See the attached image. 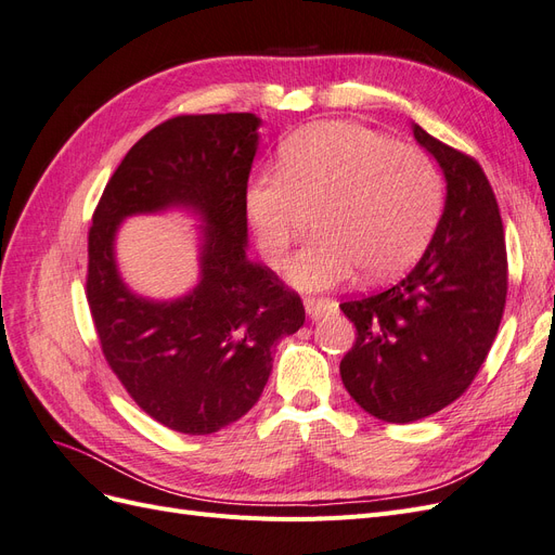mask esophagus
I'll list each match as a JSON object with an SVG mask.
<instances>
[{
  "mask_svg": "<svg viewBox=\"0 0 555 555\" xmlns=\"http://www.w3.org/2000/svg\"><path fill=\"white\" fill-rule=\"evenodd\" d=\"M331 310H333V300H328V298H314V296L306 298V312H308L310 319L324 317V314H328Z\"/></svg>",
  "mask_w": 555,
  "mask_h": 555,
  "instance_id": "1",
  "label": "esophagus"
}]
</instances>
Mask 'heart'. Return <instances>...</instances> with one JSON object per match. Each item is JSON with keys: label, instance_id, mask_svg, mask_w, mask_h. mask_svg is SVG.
<instances>
[{"label": "heart", "instance_id": "obj_1", "mask_svg": "<svg viewBox=\"0 0 555 555\" xmlns=\"http://www.w3.org/2000/svg\"><path fill=\"white\" fill-rule=\"evenodd\" d=\"M319 241L287 268L296 289H331L363 268L389 280L428 245L442 208V180L422 150L393 145L357 122H314L282 143L278 176L247 182L245 212L263 259L282 266L300 208H317Z\"/></svg>", "mask_w": 555, "mask_h": 555}]
</instances>
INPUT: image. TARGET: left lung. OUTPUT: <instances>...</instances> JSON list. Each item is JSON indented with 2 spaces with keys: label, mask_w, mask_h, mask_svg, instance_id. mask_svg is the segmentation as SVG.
<instances>
[{
  "label": "left lung",
  "mask_w": 555,
  "mask_h": 555,
  "mask_svg": "<svg viewBox=\"0 0 555 555\" xmlns=\"http://www.w3.org/2000/svg\"><path fill=\"white\" fill-rule=\"evenodd\" d=\"M412 133L447 182L438 229L393 287L340 306L357 326L340 361L345 389L389 424L440 412L473 384L507 298L505 233L481 166L416 122Z\"/></svg>",
  "instance_id": "obj_1"
}]
</instances>
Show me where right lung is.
I'll return each mask as SVG.
<instances>
[{
	"label": "right lung",
	"mask_w": 555,
	"mask_h": 555,
	"mask_svg": "<svg viewBox=\"0 0 555 555\" xmlns=\"http://www.w3.org/2000/svg\"><path fill=\"white\" fill-rule=\"evenodd\" d=\"M255 113L178 115L125 155L94 210L88 304L111 371L162 426L210 435L238 422L273 371L275 345L306 322L298 294L247 259L245 190ZM184 209L202 224L199 282L155 301L128 289L114 238L133 214Z\"/></svg>",
	"instance_id": "right-lung-1"
}]
</instances>
